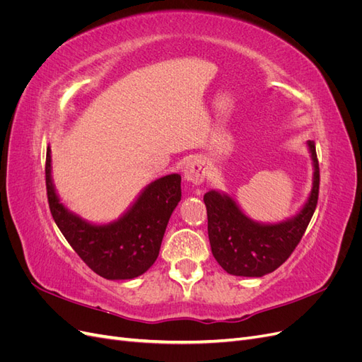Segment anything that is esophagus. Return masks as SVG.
<instances>
[{
    "mask_svg": "<svg viewBox=\"0 0 362 362\" xmlns=\"http://www.w3.org/2000/svg\"><path fill=\"white\" fill-rule=\"evenodd\" d=\"M205 163L202 160H190L184 168V178L193 184H201L205 178Z\"/></svg>",
    "mask_w": 362,
    "mask_h": 362,
    "instance_id": "obj_1",
    "label": "esophagus"
}]
</instances>
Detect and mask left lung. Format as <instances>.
I'll return each instance as SVG.
<instances>
[{
    "instance_id": "left-lung-1",
    "label": "left lung",
    "mask_w": 362,
    "mask_h": 362,
    "mask_svg": "<svg viewBox=\"0 0 362 362\" xmlns=\"http://www.w3.org/2000/svg\"><path fill=\"white\" fill-rule=\"evenodd\" d=\"M308 146L314 163L313 190L300 213L287 222L261 225L247 218L229 196L217 192L204 194L211 252L229 275H267L284 264L299 245L319 201V160L314 141H308Z\"/></svg>"
}]
</instances>
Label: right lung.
<instances>
[{
    "mask_svg": "<svg viewBox=\"0 0 362 362\" xmlns=\"http://www.w3.org/2000/svg\"><path fill=\"white\" fill-rule=\"evenodd\" d=\"M49 152L48 148L45 182L49 210L72 249L105 279H133L145 273L156 262L170 214L181 201L180 175L151 182L117 222L92 225L60 204L51 181Z\"/></svg>",
    "mask_w": 362,
    "mask_h": 362,
    "instance_id": "right-lung-1",
    "label": "right lung"
}]
</instances>
